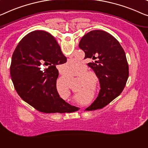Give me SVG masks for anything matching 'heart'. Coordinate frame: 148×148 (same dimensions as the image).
Listing matches in <instances>:
<instances>
[{
	"label": "heart",
	"mask_w": 148,
	"mask_h": 148,
	"mask_svg": "<svg viewBox=\"0 0 148 148\" xmlns=\"http://www.w3.org/2000/svg\"><path fill=\"white\" fill-rule=\"evenodd\" d=\"M80 63L76 62H70L64 66L63 72L64 74V78L68 80L71 77L78 75V88L82 89H90L92 87L93 89H96L99 84V78L96 73L93 72H88V68L86 66L81 65ZM81 66L80 67L79 66ZM79 70H78L77 69ZM58 88L64 89L66 93H70V88L65 81L58 80L57 84ZM82 92L78 93V96H81Z\"/></svg>",
	"instance_id": "1"
}]
</instances>
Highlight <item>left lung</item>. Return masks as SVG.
<instances>
[{
    "label": "left lung",
    "instance_id": "obj_1",
    "mask_svg": "<svg viewBox=\"0 0 148 148\" xmlns=\"http://www.w3.org/2000/svg\"><path fill=\"white\" fill-rule=\"evenodd\" d=\"M88 65L99 78L101 90L96 100L86 110L101 109L122 93L129 76V67L122 46L108 32L96 30L85 34L79 43Z\"/></svg>",
    "mask_w": 148,
    "mask_h": 148
}]
</instances>
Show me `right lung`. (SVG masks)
Returning a JSON list of instances; mask_svg holds the SVG:
<instances>
[{
  "label": "right lung",
  "mask_w": 148,
  "mask_h": 148,
  "mask_svg": "<svg viewBox=\"0 0 148 148\" xmlns=\"http://www.w3.org/2000/svg\"><path fill=\"white\" fill-rule=\"evenodd\" d=\"M60 46L49 33L35 30L18 44L10 68L14 87L19 96L43 113H66L78 110L62 99L57 92L56 66L66 62ZM46 66L44 72L41 70Z\"/></svg>",
  "instance_id": "1"
}]
</instances>
